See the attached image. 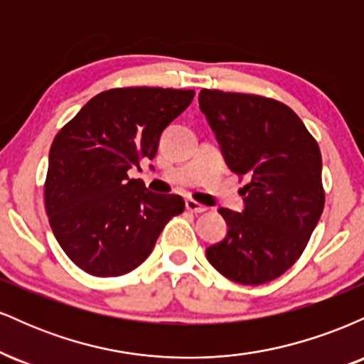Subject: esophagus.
<instances>
[{
  "label": "esophagus",
  "instance_id": "34e87169",
  "mask_svg": "<svg viewBox=\"0 0 364 364\" xmlns=\"http://www.w3.org/2000/svg\"><path fill=\"white\" fill-rule=\"evenodd\" d=\"M185 205H186V210L193 212V214H202V212L207 210L205 205H202V203H198L196 200H191V198L186 200Z\"/></svg>",
  "mask_w": 364,
  "mask_h": 364
}]
</instances>
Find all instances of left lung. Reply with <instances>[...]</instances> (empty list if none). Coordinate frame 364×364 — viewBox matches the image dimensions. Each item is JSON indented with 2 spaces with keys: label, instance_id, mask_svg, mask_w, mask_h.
I'll return each mask as SVG.
<instances>
[{
  "label": "left lung",
  "instance_id": "left-lung-1",
  "mask_svg": "<svg viewBox=\"0 0 364 364\" xmlns=\"http://www.w3.org/2000/svg\"><path fill=\"white\" fill-rule=\"evenodd\" d=\"M200 109L229 169L248 183L245 210L219 208L228 224L207 260L229 281H274L301 257L325 205L318 144L286 104L253 94L203 89Z\"/></svg>",
  "mask_w": 364,
  "mask_h": 364
}]
</instances>
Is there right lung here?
I'll use <instances>...</instances> for the list:
<instances>
[{
    "instance_id": "obj_1",
    "label": "right lung",
    "mask_w": 364,
    "mask_h": 364,
    "mask_svg": "<svg viewBox=\"0 0 364 364\" xmlns=\"http://www.w3.org/2000/svg\"><path fill=\"white\" fill-rule=\"evenodd\" d=\"M193 95L161 87L104 90L54 136L44 205L63 252L83 272H132L185 210L179 195L152 193L128 173L156 157L161 133Z\"/></svg>"
}]
</instances>
